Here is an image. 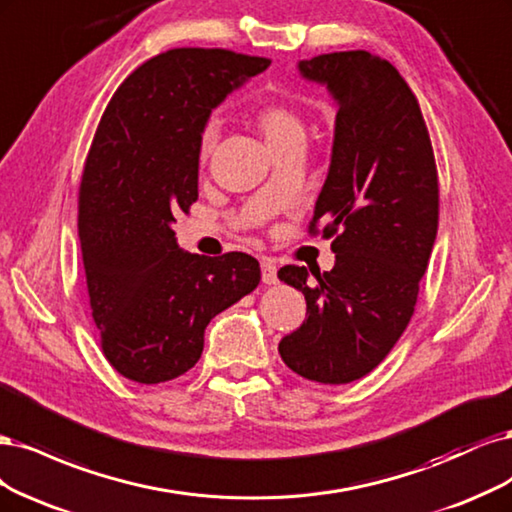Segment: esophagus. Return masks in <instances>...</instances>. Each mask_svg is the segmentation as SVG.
Returning <instances> with one entry per match:
<instances>
[{"label": "esophagus", "mask_w": 512, "mask_h": 512, "mask_svg": "<svg viewBox=\"0 0 512 512\" xmlns=\"http://www.w3.org/2000/svg\"><path fill=\"white\" fill-rule=\"evenodd\" d=\"M261 280L263 285H276V263L272 259H261Z\"/></svg>", "instance_id": "1"}]
</instances>
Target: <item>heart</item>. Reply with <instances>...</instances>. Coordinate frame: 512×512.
Segmentation results:
<instances>
[{"mask_svg": "<svg viewBox=\"0 0 512 512\" xmlns=\"http://www.w3.org/2000/svg\"><path fill=\"white\" fill-rule=\"evenodd\" d=\"M253 121H255L257 129L261 131V136L266 138L268 146L274 144V142H280V140L295 138V136H302L304 138L302 117L291 106H287V104H278V102L263 104V106H259L255 110ZM214 140H217V123L210 121L204 127L202 140H200V148H202V155L204 157L212 151Z\"/></svg>", "mask_w": 512, "mask_h": 512, "instance_id": "1", "label": "heart"}]
</instances>
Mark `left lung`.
<instances>
[{"label": "left lung", "mask_w": 512, "mask_h": 512, "mask_svg": "<svg viewBox=\"0 0 512 512\" xmlns=\"http://www.w3.org/2000/svg\"><path fill=\"white\" fill-rule=\"evenodd\" d=\"M304 80L338 106L332 157L312 225L336 236V266H285L306 319L278 353L308 381L344 385L372 372L415 312L438 232V176L415 93L393 65L366 51L298 61Z\"/></svg>", "instance_id": "obj_1"}]
</instances>
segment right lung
Returning <instances> with one entry per match:
<instances>
[{"mask_svg": "<svg viewBox=\"0 0 512 512\" xmlns=\"http://www.w3.org/2000/svg\"><path fill=\"white\" fill-rule=\"evenodd\" d=\"M268 65L223 48H174L125 78L95 131L78 238L104 355L129 381L157 385L191 370L206 325L259 285L255 257L187 253L172 225L197 200L212 110Z\"/></svg>", "mask_w": 512, "mask_h": 512, "instance_id": "1", "label": "right lung"}]
</instances>
